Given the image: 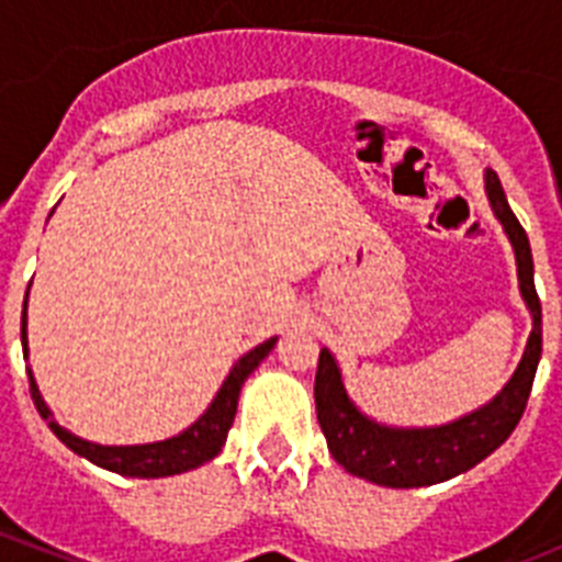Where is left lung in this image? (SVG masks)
<instances>
[{"label":"left lung","instance_id":"obj_1","mask_svg":"<svg viewBox=\"0 0 562 562\" xmlns=\"http://www.w3.org/2000/svg\"><path fill=\"white\" fill-rule=\"evenodd\" d=\"M486 196H490V205L504 225L506 236L513 241L520 292L532 312V335L526 342L524 360L513 380L506 382V389L475 414L461 416L459 422H450L441 428L396 430L376 425L351 405L349 394L342 389L335 357L321 349L315 374L317 422H321V430H324L326 445L337 464L357 479L394 486V490L439 484V481L464 473L484 461L493 450H498L524 416L526 402L532 394L540 351H543V321H540V297L535 290L532 250H529V238H526L518 216L506 202L495 171H486Z\"/></svg>","mask_w":562,"mask_h":562}]
</instances>
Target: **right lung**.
Wrapping results in <instances>:
<instances>
[{"instance_id":"obj_1","label":"right lung","mask_w":562,"mask_h":562,"mask_svg":"<svg viewBox=\"0 0 562 562\" xmlns=\"http://www.w3.org/2000/svg\"><path fill=\"white\" fill-rule=\"evenodd\" d=\"M24 310H27V301H24ZM24 310H22V349L24 355H27V331H24L27 312ZM272 346H276V337L261 342V346H256L252 351H247V355L233 366L227 380L222 382L220 394H216V400L211 402V408H207L200 419L193 422L191 428L182 430L180 436H173V439H166V441H154V445L103 448V445L83 441L53 422V414H49V408L44 405L33 374H27L30 396H33V405H36V411L42 414V419L49 422V430H53V434H56L69 450H76L78 456H83V459H89L98 467H106V470H112V473L128 475V479H162V475L186 473V470H193V467L211 461L213 456H220L222 445H225L227 439V430H231L233 419H236L238 391H241L247 376L256 371L258 362L270 355Z\"/></svg>"}]
</instances>
